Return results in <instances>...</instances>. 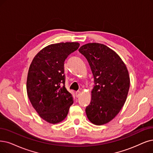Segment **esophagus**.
Masks as SVG:
<instances>
[{
  "label": "esophagus",
  "instance_id": "34e87169",
  "mask_svg": "<svg viewBox=\"0 0 153 153\" xmlns=\"http://www.w3.org/2000/svg\"><path fill=\"white\" fill-rule=\"evenodd\" d=\"M80 91H76V93H75V94H76V97H78L80 95Z\"/></svg>",
  "mask_w": 153,
  "mask_h": 153
}]
</instances>
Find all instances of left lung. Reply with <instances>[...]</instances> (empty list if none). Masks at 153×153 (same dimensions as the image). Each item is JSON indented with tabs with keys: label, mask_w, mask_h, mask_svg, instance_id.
Returning a JSON list of instances; mask_svg holds the SVG:
<instances>
[{
	"label": "left lung",
	"mask_w": 153,
	"mask_h": 153,
	"mask_svg": "<svg viewBox=\"0 0 153 153\" xmlns=\"http://www.w3.org/2000/svg\"><path fill=\"white\" fill-rule=\"evenodd\" d=\"M79 52L87 58L95 86L85 112L95 125L105 124L124 106L130 85L127 67L118 54L107 46L92 42L83 45Z\"/></svg>",
	"instance_id": "1"
}]
</instances>
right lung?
<instances>
[{"instance_id": "right-lung-1", "label": "right lung", "mask_w": 153, "mask_h": 153, "mask_svg": "<svg viewBox=\"0 0 153 153\" xmlns=\"http://www.w3.org/2000/svg\"><path fill=\"white\" fill-rule=\"evenodd\" d=\"M79 46L77 42L48 45L36 54L30 65L27 96L40 117L50 124L63 121L73 103L71 94L65 87L64 62Z\"/></svg>"}]
</instances>
